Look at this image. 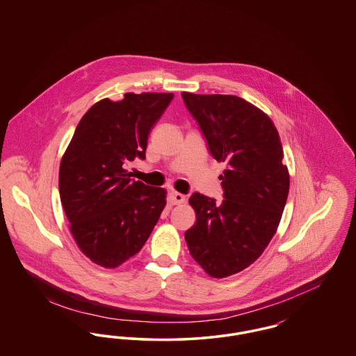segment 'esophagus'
I'll list each match as a JSON object with an SVG mask.
<instances>
[{"mask_svg":"<svg viewBox=\"0 0 356 356\" xmlns=\"http://www.w3.org/2000/svg\"><path fill=\"white\" fill-rule=\"evenodd\" d=\"M170 202L172 205H180V204L186 203V196L179 192H172Z\"/></svg>","mask_w":356,"mask_h":356,"instance_id":"34e87169","label":"esophagus"}]
</instances>
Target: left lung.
I'll return each mask as SVG.
<instances>
[{
	"label": "left lung",
	"instance_id": "8db88e82",
	"mask_svg": "<svg viewBox=\"0 0 356 356\" xmlns=\"http://www.w3.org/2000/svg\"><path fill=\"white\" fill-rule=\"evenodd\" d=\"M209 152L227 170L220 175L224 200L193 193L195 225L186 232L189 254L212 277L245 270L276 234L289 191L277 129L267 113L232 95L183 92Z\"/></svg>",
	"mask_w": 356,
	"mask_h": 356
}]
</instances>
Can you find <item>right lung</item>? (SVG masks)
I'll return each mask as SVG.
<instances>
[{
  "label": "right lung",
  "instance_id": "obj_1",
  "mask_svg": "<svg viewBox=\"0 0 356 356\" xmlns=\"http://www.w3.org/2000/svg\"><path fill=\"white\" fill-rule=\"evenodd\" d=\"M173 93H125L102 99L80 120L58 172L60 199L80 251L118 268L145 244L165 204L164 188L131 179L127 167L145 159L148 135Z\"/></svg>",
  "mask_w": 356,
  "mask_h": 356
}]
</instances>
